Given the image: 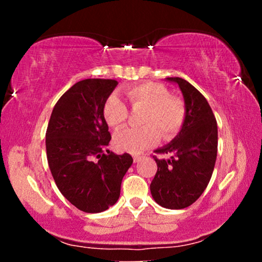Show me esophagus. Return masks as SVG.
<instances>
[{
  "label": "esophagus",
  "instance_id": "esophagus-1",
  "mask_svg": "<svg viewBox=\"0 0 262 262\" xmlns=\"http://www.w3.org/2000/svg\"><path fill=\"white\" fill-rule=\"evenodd\" d=\"M143 159V156H141V155H134V161H135V163H138L139 161H141Z\"/></svg>",
  "mask_w": 262,
  "mask_h": 262
}]
</instances>
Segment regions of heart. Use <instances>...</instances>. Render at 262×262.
I'll use <instances>...</instances> for the list:
<instances>
[{
	"label": "heart",
	"mask_w": 262,
	"mask_h": 262,
	"mask_svg": "<svg viewBox=\"0 0 262 262\" xmlns=\"http://www.w3.org/2000/svg\"><path fill=\"white\" fill-rule=\"evenodd\" d=\"M126 96L134 110H143L139 123L144 126L130 127L114 136V148L119 151L139 154L155 144L159 137L170 139L178 134L186 117L185 103L170 96L160 83H142L128 88ZM103 119L110 127L118 130L127 120L128 111L119 96L113 94L105 101Z\"/></svg>",
	"instance_id": "b5f03b06"
}]
</instances>
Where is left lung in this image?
<instances>
[{"mask_svg": "<svg viewBox=\"0 0 262 262\" xmlns=\"http://www.w3.org/2000/svg\"><path fill=\"white\" fill-rule=\"evenodd\" d=\"M166 81L181 91L186 117L177 137L155 150L170 157H154L157 171L150 191L159 205L180 210L203 194L212 177L217 159V121L207 100L189 82L180 77H167Z\"/></svg>", "mask_w": 262, "mask_h": 262, "instance_id": "8db88e82", "label": "left lung"}]
</instances>
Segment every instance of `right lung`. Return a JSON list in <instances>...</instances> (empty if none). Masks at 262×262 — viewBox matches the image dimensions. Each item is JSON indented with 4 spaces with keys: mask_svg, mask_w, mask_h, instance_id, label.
I'll use <instances>...</instances> for the list:
<instances>
[{
    "mask_svg": "<svg viewBox=\"0 0 262 262\" xmlns=\"http://www.w3.org/2000/svg\"><path fill=\"white\" fill-rule=\"evenodd\" d=\"M118 82L88 78L75 83L53 107L46 130V155L57 187L87 213L102 212L120 195L130 154L106 150L111 141L102 108Z\"/></svg>",
    "mask_w": 262,
    "mask_h": 262,
    "instance_id": "add662e5",
    "label": "right lung"
}]
</instances>
